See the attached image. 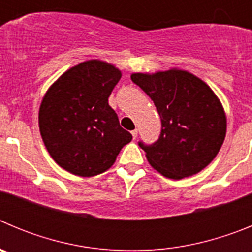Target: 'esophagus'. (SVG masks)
Returning a JSON list of instances; mask_svg holds the SVG:
<instances>
[{"instance_id":"esophagus-1","label":"esophagus","mask_w":252,"mask_h":252,"mask_svg":"<svg viewBox=\"0 0 252 252\" xmlns=\"http://www.w3.org/2000/svg\"><path fill=\"white\" fill-rule=\"evenodd\" d=\"M137 133H139V131H137V130H133V131H131V135H132L133 140H135V139H136V137H137Z\"/></svg>"}]
</instances>
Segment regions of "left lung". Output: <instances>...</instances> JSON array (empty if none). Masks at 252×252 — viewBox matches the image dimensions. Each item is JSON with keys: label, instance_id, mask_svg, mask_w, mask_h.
<instances>
[{"label": "left lung", "instance_id": "1", "mask_svg": "<svg viewBox=\"0 0 252 252\" xmlns=\"http://www.w3.org/2000/svg\"><path fill=\"white\" fill-rule=\"evenodd\" d=\"M131 79L150 97L161 120L157 141H139L151 166L171 179L206 168L226 136V116L213 91L195 75L175 69L135 73Z\"/></svg>", "mask_w": 252, "mask_h": 252}]
</instances>
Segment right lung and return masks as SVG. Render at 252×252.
<instances>
[{"label":"right lung","mask_w":252,"mask_h":252,"mask_svg":"<svg viewBox=\"0 0 252 252\" xmlns=\"http://www.w3.org/2000/svg\"><path fill=\"white\" fill-rule=\"evenodd\" d=\"M120 79L119 69L90 60L66 70L46 92L40 106V133L51 158L69 173L101 174L132 140L108 104Z\"/></svg>","instance_id":"right-lung-1"}]
</instances>
